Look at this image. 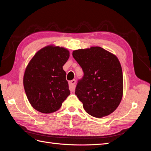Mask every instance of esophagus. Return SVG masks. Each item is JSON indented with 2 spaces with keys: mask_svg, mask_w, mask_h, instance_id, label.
<instances>
[{
  "mask_svg": "<svg viewBox=\"0 0 151 151\" xmlns=\"http://www.w3.org/2000/svg\"><path fill=\"white\" fill-rule=\"evenodd\" d=\"M76 86V81L75 80H73V81L69 82V89L71 91H74L75 89Z\"/></svg>",
  "mask_w": 151,
  "mask_h": 151,
  "instance_id": "esophagus-1",
  "label": "esophagus"
}]
</instances>
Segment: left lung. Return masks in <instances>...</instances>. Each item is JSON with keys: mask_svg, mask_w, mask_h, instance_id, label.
Returning <instances> with one entry per match:
<instances>
[{"mask_svg": "<svg viewBox=\"0 0 151 151\" xmlns=\"http://www.w3.org/2000/svg\"><path fill=\"white\" fill-rule=\"evenodd\" d=\"M73 56L84 71L75 95L84 110L97 118L110 115L123 93V71L117 56L100 47L74 50Z\"/></svg>", "mask_w": 151, "mask_h": 151, "instance_id": "obj_1", "label": "left lung"}]
</instances>
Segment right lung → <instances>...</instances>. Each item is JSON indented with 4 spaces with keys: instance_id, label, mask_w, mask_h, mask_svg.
Instances as JSON below:
<instances>
[{
    "instance_id": "1",
    "label": "right lung",
    "mask_w": 151,
    "mask_h": 151,
    "mask_svg": "<svg viewBox=\"0 0 151 151\" xmlns=\"http://www.w3.org/2000/svg\"><path fill=\"white\" fill-rule=\"evenodd\" d=\"M69 58L63 47L48 45L37 51L25 69L23 85L28 101L43 114L58 110L70 95L63 66Z\"/></svg>"
}]
</instances>
